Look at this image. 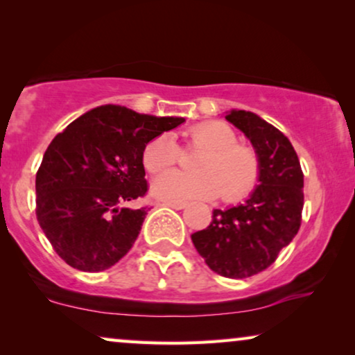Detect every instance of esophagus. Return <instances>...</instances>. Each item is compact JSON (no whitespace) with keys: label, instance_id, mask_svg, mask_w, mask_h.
I'll return each instance as SVG.
<instances>
[{"label":"esophagus","instance_id":"34e87169","mask_svg":"<svg viewBox=\"0 0 355 355\" xmlns=\"http://www.w3.org/2000/svg\"><path fill=\"white\" fill-rule=\"evenodd\" d=\"M159 205H164V207H171L174 210H182V208L187 207L186 202H178V200H163Z\"/></svg>","mask_w":355,"mask_h":355}]
</instances>
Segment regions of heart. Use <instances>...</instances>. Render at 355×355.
I'll return each instance as SVG.
<instances>
[{
  "label": "heart",
  "instance_id": "obj_1",
  "mask_svg": "<svg viewBox=\"0 0 355 355\" xmlns=\"http://www.w3.org/2000/svg\"><path fill=\"white\" fill-rule=\"evenodd\" d=\"M191 147L202 153L193 173L168 171L153 181V193L163 200L213 198L221 192L227 202L241 200L254 191L260 178L259 155L249 145L237 144V135L221 121L193 125L186 132ZM179 150L171 135L162 134L145 145L142 162L148 173H159L178 162Z\"/></svg>",
  "mask_w": 355,
  "mask_h": 355
}]
</instances>
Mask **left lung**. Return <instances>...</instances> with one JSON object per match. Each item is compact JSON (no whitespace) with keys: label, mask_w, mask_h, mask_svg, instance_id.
Listing matches in <instances>:
<instances>
[{"label":"left lung","mask_w":355,"mask_h":355,"mask_svg":"<svg viewBox=\"0 0 355 355\" xmlns=\"http://www.w3.org/2000/svg\"><path fill=\"white\" fill-rule=\"evenodd\" d=\"M225 118L245 134L260 159L259 186L227 210H213L211 223L192 234L205 263L225 278L259 275L297 234L304 208V173L286 135L250 111Z\"/></svg>","instance_id":"1"}]
</instances>
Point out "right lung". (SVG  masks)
<instances>
[{"label": "right lung", "instance_id": "add662e5", "mask_svg": "<svg viewBox=\"0 0 355 355\" xmlns=\"http://www.w3.org/2000/svg\"><path fill=\"white\" fill-rule=\"evenodd\" d=\"M182 123L105 105L51 140L37 171L35 213L67 265L96 273L128 254L148 211L128 207L148 191L145 145Z\"/></svg>", "mask_w": 355, "mask_h": 355}]
</instances>
